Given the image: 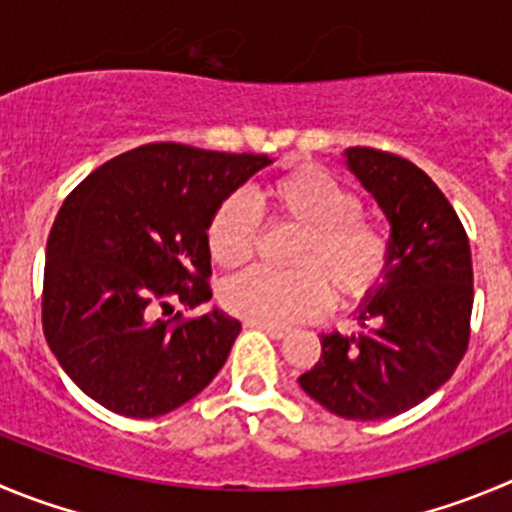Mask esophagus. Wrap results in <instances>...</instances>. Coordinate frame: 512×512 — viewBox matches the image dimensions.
I'll return each mask as SVG.
<instances>
[{"label":"esophagus","mask_w":512,"mask_h":512,"mask_svg":"<svg viewBox=\"0 0 512 512\" xmlns=\"http://www.w3.org/2000/svg\"><path fill=\"white\" fill-rule=\"evenodd\" d=\"M252 328H260V331H265L270 338H285L290 333L288 326H270V323H250Z\"/></svg>","instance_id":"esophagus-1"}]
</instances>
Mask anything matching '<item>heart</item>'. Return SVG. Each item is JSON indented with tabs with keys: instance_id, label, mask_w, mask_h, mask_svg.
Here are the masks:
<instances>
[{
	"instance_id": "1",
	"label": "heart",
	"mask_w": 512,
	"mask_h": 512,
	"mask_svg": "<svg viewBox=\"0 0 512 512\" xmlns=\"http://www.w3.org/2000/svg\"><path fill=\"white\" fill-rule=\"evenodd\" d=\"M255 204L272 222L303 229L293 252V272L250 270L227 280L219 300L229 313L252 323H293L323 313L328 288L341 300L364 298L391 265V232L361 214V199L318 166H300L255 191ZM257 247L255 209L232 194L207 224L209 257L224 270L245 265Z\"/></svg>"
}]
</instances>
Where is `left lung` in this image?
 I'll list each match as a JSON object with an SVG mask.
<instances>
[{
  "label": "left lung",
  "instance_id": "1",
  "mask_svg": "<svg viewBox=\"0 0 512 512\" xmlns=\"http://www.w3.org/2000/svg\"><path fill=\"white\" fill-rule=\"evenodd\" d=\"M348 166L391 222L386 283L358 310L361 331L321 336L300 386L343 419H386L417 407L450 379L470 343L472 255L450 199L404 156L369 146Z\"/></svg>",
  "mask_w": 512,
  "mask_h": 512
}]
</instances>
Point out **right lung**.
I'll return each mask as SVG.
<instances>
[{"label": "right lung", "instance_id": "obj_1", "mask_svg": "<svg viewBox=\"0 0 512 512\" xmlns=\"http://www.w3.org/2000/svg\"><path fill=\"white\" fill-rule=\"evenodd\" d=\"M270 164L184 143H146L105 161L68 194L47 240L42 331L65 374L123 417H161L199 394L240 321L184 318L212 298L207 224Z\"/></svg>", "mask_w": 512, "mask_h": 512}]
</instances>
